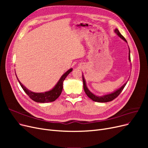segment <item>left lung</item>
Listing matches in <instances>:
<instances>
[{
  "label": "left lung",
  "instance_id": "8db88e82",
  "mask_svg": "<svg viewBox=\"0 0 148 148\" xmlns=\"http://www.w3.org/2000/svg\"><path fill=\"white\" fill-rule=\"evenodd\" d=\"M115 32L117 34L118 36H119L120 38H122V39H123L125 41H127V40L125 39V38L123 36L120 34V33L119 32V31L118 30V29H115ZM129 60L131 61L130 59V49H129ZM83 88H84V90L85 93L86 94V95L91 99L92 101H96V102H110L113 101L114 99H115L116 97H117L120 94V92L123 91V88H125V85H126L127 83H125L123 86L121 87L120 89H119L118 90H117L116 91H115L113 93H111L109 94V95H105L104 96H102V97H99V96H95V95H93L92 92H91L90 91H89V89H88V88L86 87V83H85V80L83 77Z\"/></svg>",
  "mask_w": 148,
  "mask_h": 148
}]
</instances>
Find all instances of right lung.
<instances>
[{
    "instance_id": "add662e5",
    "label": "right lung",
    "mask_w": 148,
    "mask_h": 148,
    "mask_svg": "<svg viewBox=\"0 0 148 148\" xmlns=\"http://www.w3.org/2000/svg\"><path fill=\"white\" fill-rule=\"evenodd\" d=\"M72 71V69H70L68 71L65 72L63 75L62 76V77L59 79V82L57 83V84L56 85V86L53 88L52 90L46 92H40V93H36L31 92V91L28 90L27 88H26L23 84H21V83L19 81V83L21 85V88H23L24 91L26 93L27 95L31 99L33 100L35 102H53L55 100H56L58 97H59L60 95V94L62 91V89H63V82L64 81V79L66 78L71 71Z\"/></svg>"
}]
</instances>
